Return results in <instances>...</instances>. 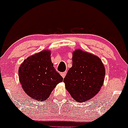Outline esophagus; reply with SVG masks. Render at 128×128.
I'll list each match as a JSON object with an SVG mask.
<instances>
[{"mask_svg": "<svg viewBox=\"0 0 128 128\" xmlns=\"http://www.w3.org/2000/svg\"><path fill=\"white\" fill-rule=\"evenodd\" d=\"M66 72H63V73H61V75H62V76L63 77V78H64V77H65V76H66Z\"/></svg>", "mask_w": 128, "mask_h": 128, "instance_id": "esophagus-1", "label": "esophagus"}]
</instances>
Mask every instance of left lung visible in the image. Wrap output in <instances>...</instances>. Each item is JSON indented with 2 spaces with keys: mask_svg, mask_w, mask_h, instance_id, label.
I'll return each instance as SVG.
<instances>
[{
  "mask_svg": "<svg viewBox=\"0 0 128 128\" xmlns=\"http://www.w3.org/2000/svg\"><path fill=\"white\" fill-rule=\"evenodd\" d=\"M73 66L64 82L76 101L84 102L94 97L104 83L105 70L98 56L80 49L73 53Z\"/></svg>",
  "mask_w": 128,
  "mask_h": 128,
  "instance_id": "8db88e82",
  "label": "left lung"
}]
</instances>
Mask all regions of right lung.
<instances>
[{"instance_id": "add662e5", "label": "right lung", "mask_w": 128, "mask_h": 128, "mask_svg": "<svg viewBox=\"0 0 128 128\" xmlns=\"http://www.w3.org/2000/svg\"><path fill=\"white\" fill-rule=\"evenodd\" d=\"M50 51L45 50L28 57L18 70L20 82L24 91L32 98L47 99L63 78L54 67Z\"/></svg>"}]
</instances>
